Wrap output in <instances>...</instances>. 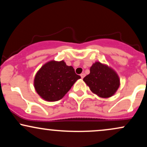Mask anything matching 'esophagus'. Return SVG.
Listing matches in <instances>:
<instances>
[{
    "mask_svg": "<svg viewBox=\"0 0 147 147\" xmlns=\"http://www.w3.org/2000/svg\"><path fill=\"white\" fill-rule=\"evenodd\" d=\"M80 76H81V77H82V78L83 79L84 77H85V74H84V73H82V74H81V75H80Z\"/></svg>",
    "mask_w": 147,
    "mask_h": 147,
    "instance_id": "obj_1",
    "label": "esophagus"
}]
</instances>
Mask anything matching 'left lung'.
Listing matches in <instances>:
<instances>
[{
  "label": "left lung",
  "instance_id": "obj_1",
  "mask_svg": "<svg viewBox=\"0 0 147 147\" xmlns=\"http://www.w3.org/2000/svg\"><path fill=\"white\" fill-rule=\"evenodd\" d=\"M93 93L102 98L113 96L119 86V78L117 74L108 65L95 62L90 68V74L84 78Z\"/></svg>",
  "mask_w": 147,
  "mask_h": 147
}]
</instances>
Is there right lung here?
I'll list each match as a JSON object with an SVG mask.
<instances>
[{
	"label": "right lung",
	"mask_w": 147,
	"mask_h": 147,
	"mask_svg": "<svg viewBox=\"0 0 147 147\" xmlns=\"http://www.w3.org/2000/svg\"><path fill=\"white\" fill-rule=\"evenodd\" d=\"M81 77L63 61H50L36 72L34 86L37 93L45 101L60 100Z\"/></svg>",
	"instance_id": "right-lung-1"
}]
</instances>
